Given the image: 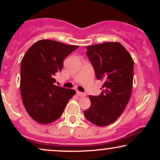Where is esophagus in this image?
Returning <instances> with one entry per match:
<instances>
[{
	"instance_id": "esophagus-1",
	"label": "esophagus",
	"mask_w": 160,
	"mask_h": 160,
	"mask_svg": "<svg viewBox=\"0 0 160 160\" xmlns=\"http://www.w3.org/2000/svg\"><path fill=\"white\" fill-rule=\"evenodd\" d=\"M76 94H77L78 96H80V97H84V96L86 95V94L79 91H76Z\"/></svg>"
}]
</instances>
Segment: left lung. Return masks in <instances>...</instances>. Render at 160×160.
<instances>
[{
    "label": "left lung",
    "instance_id": "1",
    "mask_svg": "<svg viewBox=\"0 0 160 160\" xmlns=\"http://www.w3.org/2000/svg\"><path fill=\"white\" fill-rule=\"evenodd\" d=\"M86 49L96 78L104 83L100 95L89 96L91 106L84 114L95 125L106 126L120 117L130 100L134 62L125 48L118 42L99 43Z\"/></svg>",
    "mask_w": 160,
    "mask_h": 160
}]
</instances>
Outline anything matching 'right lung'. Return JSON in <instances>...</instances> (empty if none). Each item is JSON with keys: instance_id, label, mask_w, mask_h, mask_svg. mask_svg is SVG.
<instances>
[{"instance_id": "right-lung-1", "label": "right lung", "mask_w": 160, "mask_h": 160, "mask_svg": "<svg viewBox=\"0 0 160 160\" xmlns=\"http://www.w3.org/2000/svg\"><path fill=\"white\" fill-rule=\"evenodd\" d=\"M78 46L52 40H40L26 52L21 62L20 92L24 106L32 119L41 124L58 119L73 89L56 86L54 76L61 71L63 60Z\"/></svg>"}]
</instances>
